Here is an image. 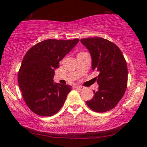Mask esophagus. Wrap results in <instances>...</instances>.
<instances>
[{"label":"esophagus","mask_w":147,"mask_h":147,"mask_svg":"<svg viewBox=\"0 0 147 147\" xmlns=\"http://www.w3.org/2000/svg\"><path fill=\"white\" fill-rule=\"evenodd\" d=\"M76 88H79V90H83V89H84V87L82 86H76Z\"/></svg>","instance_id":"esophagus-1"}]
</instances>
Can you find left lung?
I'll list each match as a JSON object with an SVG mask.
<instances>
[{"mask_svg": "<svg viewBox=\"0 0 147 147\" xmlns=\"http://www.w3.org/2000/svg\"><path fill=\"white\" fill-rule=\"evenodd\" d=\"M90 52L92 70L97 76L99 89L86 104L91 110L104 113L115 107L124 95L128 82L126 61L115 43L101 37L81 39Z\"/></svg>", "mask_w": 147, "mask_h": 147, "instance_id": "obj_1", "label": "left lung"}]
</instances>
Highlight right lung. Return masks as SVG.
<instances>
[{
    "instance_id": "1",
    "label": "right lung",
    "mask_w": 147,
    "mask_h": 147,
    "mask_svg": "<svg viewBox=\"0 0 147 147\" xmlns=\"http://www.w3.org/2000/svg\"><path fill=\"white\" fill-rule=\"evenodd\" d=\"M79 41V38L45 40L25 54L18 71V84L25 103L34 113L50 117L63 106L72 86L54 83L55 70Z\"/></svg>"
}]
</instances>
